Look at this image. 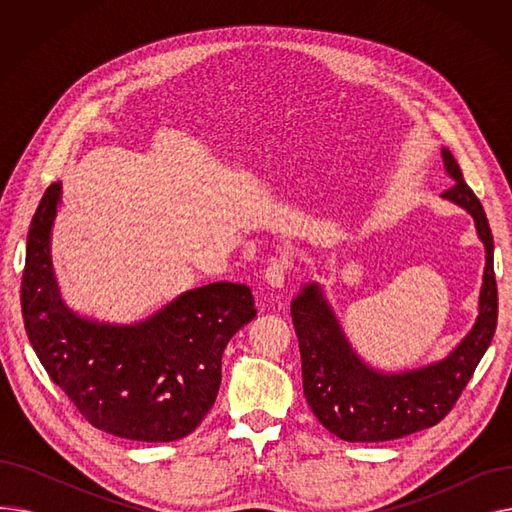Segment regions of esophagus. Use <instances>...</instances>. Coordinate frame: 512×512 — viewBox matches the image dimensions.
Segmentation results:
<instances>
[{
	"mask_svg": "<svg viewBox=\"0 0 512 512\" xmlns=\"http://www.w3.org/2000/svg\"><path fill=\"white\" fill-rule=\"evenodd\" d=\"M290 274V263L286 259H276L265 267V282L272 288H284Z\"/></svg>",
	"mask_w": 512,
	"mask_h": 512,
	"instance_id": "obj_1",
	"label": "esophagus"
}]
</instances>
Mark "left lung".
<instances>
[{
  "label": "left lung",
  "instance_id": "1",
  "mask_svg": "<svg viewBox=\"0 0 512 512\" xmlns=\"http://www.w3.org/2000/svg\"><path fill=\"white\" fill-rule=\"evenodd\" d=\"M442 161L454 182L442 199L471 215L486 249L477 319L444 359L415 369H375L348 342L324 286L307 282L290 303L301 348L305 398L319 423L340 440L386 442L436 425L454 407L494 338L498 288L490 224L446 147H442Z\"/></svg>",
  "mask_w": 512,
  "mask_h": 512
}]
</instances>
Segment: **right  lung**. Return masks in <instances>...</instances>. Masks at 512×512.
Returning a JSON list of instances; mask_svg holds the SVG:
<instances>
[{"instance_id":"obj_1","label":"right lung","mask_w":512,"mask_h":512,"mask_svg":"<svg viewBox=\"0 0 512 512\" xmlns=\"http://www.w3.org/2000/svg\"><path fill=\"white\" fill-rule=\"evenodd\" d=\"M62 182L51 184L26 236L22 317L35 353L91 425L137 442H174L213 407L230 338L257 315L249 286L211 282L149 317L110 324L66 305L51 261Z\"/></svg>"}]
</instances>
